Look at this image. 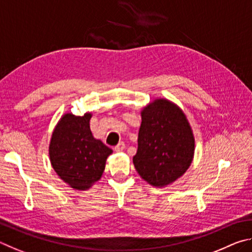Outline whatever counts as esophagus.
<instances>
[{
	"label": "esophagus",
	"instance_id": "1",
	"mask_svg": "<svg viewBox=\"0 0 252 252\" xmlns=\"http://www.w3.org/2000/svg\"><path fill=\"white\" fill-rule=\"evenodd\" d=\"M124 149H125V144L123 142L119 143L117 146H115V152H123Z\"/></svg>",
	"mask_w": 252,
	"mask_h": 252
}]
</instances>
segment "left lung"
<instances>
[{
    "mask_svg": "<svg viewBox=\"0 0 252 252\" xmlns=\"http://www.w3.org/2000/svg\"><path fill=\"white\" fill-rule=\"evenodd\" d=\"M140 116L134 166L149 185L166 187L182 177L191 165L195 155L191 126L184 110L166 98L149 101Z\"/></svg>",
    "mask_w": 252,
    "mask_h": 252,
    "instance_id": "obj_1",
    "label": "left lung"
}]
</instances>
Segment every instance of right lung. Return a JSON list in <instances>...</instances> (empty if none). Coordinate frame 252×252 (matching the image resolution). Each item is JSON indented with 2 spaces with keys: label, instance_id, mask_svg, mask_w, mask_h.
I'll list each match as a JSON object with an SVG mask.
<instances>
[{
  "label": "right lung",
  "instance_id": "add662e5",
  "mask_svg": "<svg viewBox=\"0 0 252 252\" xmlns=\"http://www.w3.org/2000/svg\"><path fill=\"white\" fill-rule=\"evenodd\" d=\"M92 113H65L52 133L48 155L53 169L75 190H87L100 179L113 153L91 130Z\"/></svg>",
  "mask_w": 252,
  "mask_h": 252
}]
</instances>
